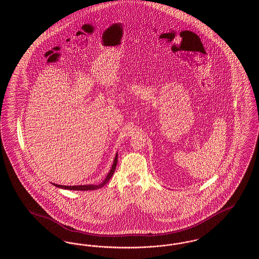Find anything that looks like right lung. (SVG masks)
I'll return each mask as SVG.
<instances>
[{"instance_id":"right-lung-1","label":"right lung","mask_w":259,"mask_h":259,"mask_svg":"<svg viewBox=\"0 0 259 259\" xmlns=\"http://www.w3.org/2000/svg\"><path fill=\"white\" fill-rule=\"evenodd\" d=\"M117 158H118V156H117V152H116V154H115V156H114V159H113V163H112L111 170L108 172L106 179H105L101 184H99V185H72V186H71V185H56V184H52V183H51V184L54 185V186H56V187L63 188V189H69V190H81V191H87V190H95V189H98V188H101V187H103L104 185H106V184L109 182V180L111 179V176L113 175V172L115 171V168H116Z\"/></svg>"}]
</instances>
